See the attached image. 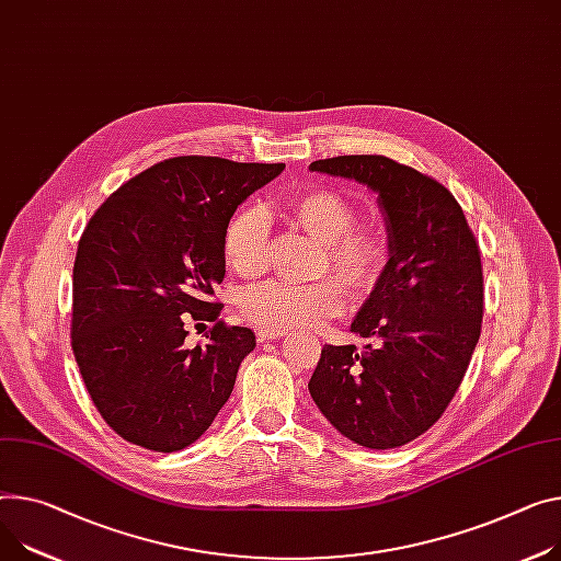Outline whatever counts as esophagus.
Instances as JSON below:
<instances>
[{
  "instance_id": "34e87169",
  "label": "esophagus",
  "mask_w": 561,
  "mask_h": 561,
  "mask_svg": "<svg viewBox=\"0 0 561 561\" xmlns=\"http://www.w3.org/2000/svg\"><path fill=\"white\" fill-rule=\"evenodd\" d=\"M257 341H272V339H280L285 336V330H272V328H257L255 330Z\"/></svg>"
}]
</instances>
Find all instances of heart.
<instances>
[{
	"instance_id": "heart-1",
	"label": "heart",
	"mask_w": 561,
	"mask_h": 561,
	"mask_svg": "<svg viewBox=\"0 0 561 561\" xmlns=\"http://www.w3.org/2000/svg\"><path fill=\"white\" fill-rule=\"evenodd\" d=\"M287 213L300 229L323 242L321 274L334 272L353 294H366L381 280L391 255L389 238L379 227L355 225V208L341 193L306 188L287 202ZM222 251L236 274H263L270 263L267 215L255 206L240 208L225 229ZM341 310L343 291L332 278L308 285L265 280L240 296L242 317L272 330L321 325Z\"/></svg>"
}]
</instances>
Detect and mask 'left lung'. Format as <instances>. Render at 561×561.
<instances>
[{
  "instance_id": "1",
  "label": "left lung",
  "mask_w": 561,
  "mask_h": 561,
  "mask_svg": "<svg viewBox=\"0 0 561 561\" xmlns=\"http://www.w3.org/2000/svg\"><path fill=\"white\" fill-rule=\"evenodd\" d=\"M310 170L377 193L391 255L351 330L366 346H323L310 396L348 440L396 449L434 426L467 373L483 323V265L456 197L381 154Z\"/></svg>"
}]
</instances>
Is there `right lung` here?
I'll return each mask as SVG.
<instances>
[{
	"instance_id": "1",
	"label": "right lung",
	"mask_w": 561,
	"mask_h": 561,
	"mask_svg": "<svg viewBox=\"0 0 561 561\" xmlns=\"http://www.w3.org/2000/svg\"><path fill=\"white\" fill-rule=\"evenodd\" d=\"M283 168L172 157L125 182L84 227L71 348L94 407L123 440L180 451L227 404L255 334L218 319L222 238L236 208ZM191 320L214 321L204 347L183 343Z\"/></svg>"
}]
</instances>
